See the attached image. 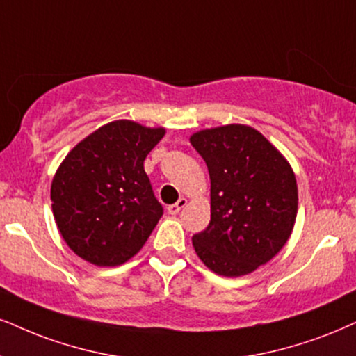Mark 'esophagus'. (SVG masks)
Returning <instances> with one entry per match:
<instances>
[{"mask_svg":"<svg viewBox=\"0 0 356 356\" xmlns=\"http://www.w3.org/2000/svg\"><path fill=\"white\" fill-rule=\"evenodd\" d=\"M186 203H188L186 198H179V200L177 201V203L168 206V213H170V214H178L179 211H181L183 208H185Z\"/></svg>","mask_w":356,"mask_h":356,"instance_id":"esophagus-1","label":"esophagus"}]
</instances>
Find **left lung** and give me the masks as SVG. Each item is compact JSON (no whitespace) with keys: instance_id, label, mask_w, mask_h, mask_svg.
Wrapping results in <instances>:
<instances>
[{"instance_id":"8db88e82","label":"left lung","mask_w":356,"mask_h":356,"mask_svg":"<svg viewBox=\"0 0 356 356\" xmlns=\"http://www.w3.org/2000/svg\"><path fill=\"white\" fill-rule=\"evenodd\" d=\"M190 142L211 179V221L193 236L195 251L219 275L249 274L291 236L299 203L296 175L277 148L248 125L201 130Z\"/></svg>"}]
</instances>
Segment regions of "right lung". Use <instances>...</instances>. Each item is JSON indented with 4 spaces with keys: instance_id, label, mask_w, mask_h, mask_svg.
<instances>
[{
    "instance_id": "add662e5",
    "label": "right lung",
    "mask_w": 356,
    "mask_h": 356,
    "mask_svg": "<svg viewBox=\"0 0 356 356\" xmlns=\"http://www.w3.org/2000/svg\"><path fill=\"white\" fill-rule=\"evenodd\" d=\"M163 129L117 120L69 152L51 186L56 225L69 248L95 266L134 257L163 216L143 161Z\"/></svg>"
}]
</instances>
